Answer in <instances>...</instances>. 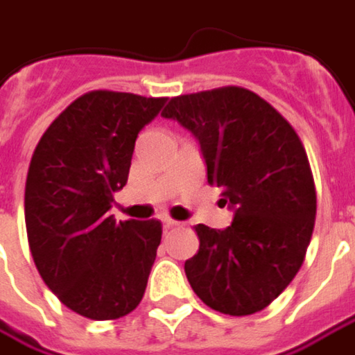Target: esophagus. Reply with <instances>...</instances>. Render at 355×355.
Here are the masks:
<instances>
[{
  "instance_id": "obj_1",
  "label": "esophagus",
  "mask_w": 355,
  "mask_h": 355,
  "mask_svg": "<svg viewBox=\"0 0 355 355\" xmlns=\"http://www.w3.org/2000/svg\"><path fill=\"white\" fill-rule=\"evenodd\" d=\"M162 225H164V229H175V227H178L180 223L175 219H162Z\"/></svg>"
}]
</instances>
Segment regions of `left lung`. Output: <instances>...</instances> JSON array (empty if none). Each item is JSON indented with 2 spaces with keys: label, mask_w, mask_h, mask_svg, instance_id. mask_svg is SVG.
<instances>
[{
  "label": "left lung",
  "mask_w": 355,
  "mask_h": 355,
  "mask_svg": "<svg viewBox=\"0 0 355 355\" xmlns=\"http://www.w3.org/2000/svg\"><path fill=\"white\" fill-rule=\"evenodd\" d=\"M164 118L200 144L207 180L235 209L227 229L197 225L184 273L211 309L251 315L297 275L315 225V184L293 126L255 92L225 86L171 98Z\"/></svg>",
  "instance_id": "1"
}]
</instances>
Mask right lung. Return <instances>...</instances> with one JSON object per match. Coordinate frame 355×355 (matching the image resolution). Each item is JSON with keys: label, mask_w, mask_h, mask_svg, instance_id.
Wrapping results in <instances>:
<instances>
[{"label": "right lung", "mask_w": 355, "mask_h": 355, "mask_svg": "<svg viewBox=\"0 0 355 355\" xmlns=\"http://www.w3.org/2000/svg\"><path fill=\"white\" fill-rule=\"evenodd\" d=\"M166 98L94 90L40 138L26 178V231L44 283L72 311L118 320L140 303L162 237L160 220L110 215L138 132Z\"/></svg>", "instance_id": "1"}]
</instances>
